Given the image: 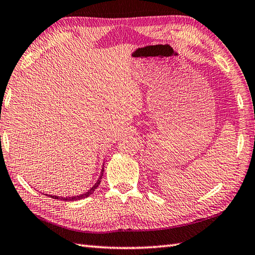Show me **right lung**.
<instances>
[{
	"instance_id": "right-lung-1",
	"label": "right lung",
	"mask_w": 255,
	"mask_h": 255,
	"mask_svg": "<svg viewBox=\"0 0 255 255\" xmlns=\"http://www.w3.org/2000/svg\"><path fill=\"white\" fill-rule=\"evenodd\" d=\"M103 173H104V166H103V169H102L101 176H99V178H98V180L96 181V183H95L94 186H93L91 189H89V190H88L87 192L79 194V196H73V197H58V196H52V194H46V196H47V197H51V198H53V199H57V200H65V201H77V200H81V199H85V198H87V197L91 196V194H93V192H94L95 190H96L97 187L99 186V183H101V181H102Z\"/></svg>"
}]
</instances>
